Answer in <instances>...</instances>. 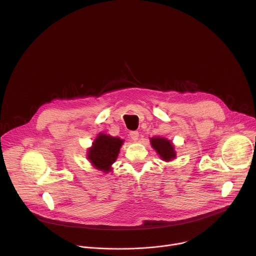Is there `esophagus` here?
<instances>
[{"label": "esophagus", "instance_id": "esophagus-1", "mask_svg": "<svg viewBox=\"0 0 256 256\" xmlns=\"http://www.w3.org/2000/svg\"><path fill=\"white\" fill-rule=\"evenodd\" d=\"M130 136L132 140H136L138 138V132H136V130H132V132H130Z\"/></svg>", "mask_w": 256, "mask_h": 256}]
</instances>
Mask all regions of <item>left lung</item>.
Returning a JSON list of instances; mask_svg holds the SVG:
<instances>
[{
	"instance_id": "1",
	"label": "left lung",
	"mask_w": 256,
	"mask_h": 256,
	"mask_svg": "<svg viewBox=\"0 0 256 256\" xmlns=\"http://www.w3.org/2000/svg\"><path fill=\"white\" fill-rule=\"evenodd\" d=\"M151 144L160 157L165 161H170L175 158V152L172 146V142L164 138H152Z\"/></svg>"
}]
</instances>
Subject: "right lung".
Wrapping results in <instances>:
<instances>
[{
    "instance_id": "obj_1",
    "label": "right lung",
    "mask_w": 256,
    "mask_h": 256,
    "mask_svg": "<svg viewBox=\"0 0 256 256\" xmlns=\"http://www.w3.org/2000/svg\"><path fill=\"white\" fill-rule=\"evenodd\" d=\"M122 142L120 138L99 134L93 142V147L88 151V159L97 169L108 172L118 158Z\"/></svg>"
}]
</instances>
